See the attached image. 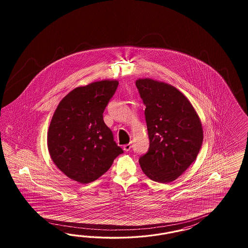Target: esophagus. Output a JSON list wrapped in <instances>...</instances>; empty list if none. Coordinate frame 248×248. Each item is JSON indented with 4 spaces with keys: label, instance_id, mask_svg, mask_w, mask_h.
<instances>
[{
    "label": "esophagus",
    "instance_id": "1",
    "mask_svg": "<svg viewBox=\"0 0 248 248\" xmlns=\"http://www.w3.org/2000/svg\"><path fill=\"white\" fill-rule=\"evenodd\" d=\"M131 143H127V144H124V150L125 151V152H128V151L131 150Z\"/></svg>",
    "mask_w": 248,
    "mask_h": 248
}]
</instances>
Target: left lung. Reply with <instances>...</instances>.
<instances>
[{"label":"left lung","mask_w":248,"mask_h":248,"mask_svg":"<svg viewBox=\"0 0 248 248\" xmlns=\"http://www.w3.org/2000/svg\"><path fill=\"white\" fill-rule=\"evenodd\" d=\"M145 105L150 146L139 159L151 180L167 184L177 179L196 159L203 127L194 106L173 85L149 78L135 82Z\"/></svg>","instance_id":"1"}]
</instances>
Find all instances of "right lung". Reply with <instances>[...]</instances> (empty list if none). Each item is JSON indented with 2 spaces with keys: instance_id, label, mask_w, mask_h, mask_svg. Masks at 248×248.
Wrapping results in <instances>:
<instances>
[{
  "instance_id": "1",
  "label": "right lung",
  "mask_w": 248,
  "mask_h": 248,
  "mask_svg": "<svg viewBox=\"0 0 248 248\" xmlns=\"http://www.w3.org/2000/svg\"><path fill=\"white\" fill-rule=\"evenodd\" d=\"M116 80H103L76 87L62 99L53 113L48 134L49 154L72 180H96L124 151L113 141L103 113L118 86Z\"/></svg>"
}]
</instances>
